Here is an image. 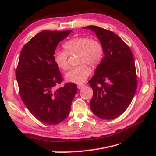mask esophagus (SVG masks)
I'll return each instance as SVG.
<instances>
[{
	"instance_id": "34e87169",
	"label": "esophagus",
	"mask_w": 156,
	"mask_h": 156,
	"mask_svg": "<svg viewBox=\"0 0 156 156\" xmlns=\"http://www.w3.org/2000/svg\"><path fill=\"white\" fill-rule=\"evenodd\" d=\"M84 86V84H78V85H77V88H78V89H81V88H82Z\"/></svg>"
}]
</instances>
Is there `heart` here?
<instances>
[{"label": "heart", "instance_id": "b5f03b06", "mask_svg": "<svg viewBox=\"0 0 156 156\" xmlns=\"http://www.w3.org/2000/svg\"><path fill=\"white\" fill-rule=\"evenodd\" d=\"M65 51H56L54 54V61L57 66L66 71L69 68L68 55L77 54V66L71 69L65 75L67 81L81 84L86 81L91 73V67H95L100 63L103 55L101 44L96 39H89L87 37H74L64 44Z\"/></svg>", "mask_w": 156, "mask_h": 156}]
</instances>
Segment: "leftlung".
I'll return each mask as SVG.
<instances>
[{
	"mask_svg": "<svg viewBox=\"0 0 156 156\" xmlns=\"http://www.w3.org/2000/svg\"><path fill=\"white\" fill-rule=\"evenodd\" d=\"M83 29L95 32L104 55L88 81L94 92L90 107L100 119H116L129 107L136 89L133 55L115 33L92 25Z\"/></svg>",
	"mask_w": 156,
	"mask_h": 156,
	"instance_id": "1",
	"label": "left lung"
}]
</instances>
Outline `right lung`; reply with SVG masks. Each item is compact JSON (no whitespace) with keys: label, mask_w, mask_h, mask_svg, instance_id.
I'll list each match as a JSON object with an SVG mask.
<instances>
[{"label":"right lung","mask_w":156,"mask_h":156,"mask_svg":"<svg viewBox=\"0 0 156 156\" xmlns=\"http://www.w3.org/2000/svg\"><path fill=\"white\" fill-rule=\"evenodd\" d=\"M72 30H44L23 47L16 69L20 94L24 104L40 122L55 125L66 119L77 92L74 83L57 88L62 81L54 54L60 41Z\"/></svg>","instance_id":"obj_1"}]
</instances>
